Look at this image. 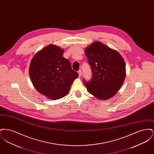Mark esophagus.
I'll return each mask as SVG.
<instances>
[{
	"label": "esophagus",
	"mask_w": 154,
	"mask_h": 154,
	"mask_svg": "<svg viewBox=\"0 0 154 154\" xmlns=\"http://www.w3.org/2000/svg\"><path fill=\"white\" fill-rule=\"evenodd\" d=\"M78 73H79V77H81V75H82V72H81V70H79L78 71Z\"/></svg>",
	"instance_id": "34e87169"
}]
</instances>
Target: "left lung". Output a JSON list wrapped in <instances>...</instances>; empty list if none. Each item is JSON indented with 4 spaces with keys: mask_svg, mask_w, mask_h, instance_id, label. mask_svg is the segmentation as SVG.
Segmentation results:
<instances>
[{
    "mask_svg": "<svg viewBox=\"0 0 154 154\" xmlns=\"http://www.w3.org/2000/svg\"><path fill=\"white\" fill-rule=\"evenodd\" d=\"M92 71V78L83 80L88 92L99 100H107L117 94L126 75L124 60L117 51L99 42H95L85 50Z\"/></svg>",
    "mask_w": 154,
    "mask_h": 154,
    "instance_id": "obj_1",
    "label": "left lung"
}]
</instances>
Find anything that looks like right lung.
Masks as SVG:
<instances>
[{"instance_id":"obj_1","label":"right lung","mask_w":154,"mask_h":154,"mask_svg":"<svg viewBox=\"0 0 154 154\" xmlns=\"http://www.w3.org/2000/svg\"><path fill=\"white\" fill-rule=\"evenodd\" d=\"M63 50L51 44L38 52L29 66L31 81L37 91L50 99L67 95L74 80L79 77L70 61L63 57Z\"/></svg>"}]
</instances>
